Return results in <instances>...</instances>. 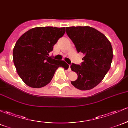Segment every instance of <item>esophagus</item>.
<instances>
[{
  "label": "esophagus",
  "instance_id": "1",
  "mask_svg": "<svg viewBox=\"0 0 128 128\" xmlns=\"http://www.w3.org/2000/svg\"><path fill=\"white\" fill-rule=\"evenodd\" d=\"M68 72H71V68H70V65H69V67H68Z\"/></svg>",
  "mask_w": 128,
  "mask_h": 128
}]
</instances>
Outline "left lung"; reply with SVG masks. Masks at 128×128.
Masks as SVG:
<instances>
[{"mask_svg":"<svg viewBox=\"0 0 128 128\" xmlns=\"http://www.w3.org/2000/svg\"><path fill=\"white\" fill-rule=\"evenodd\" d=\"M66 32L77 52L84 54L81 66H71L72 70L78 75L72 84L81 90L93 89L102 82L111 66V44L104 34L90 26L66 27Z\"/></svg>","mask_w":128,"mask_h":128,"instance_id":"1","label":"left lung"}]
</instances>
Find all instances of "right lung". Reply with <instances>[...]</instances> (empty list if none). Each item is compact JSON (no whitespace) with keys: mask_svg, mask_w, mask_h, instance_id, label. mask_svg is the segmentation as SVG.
<instances>
[{"mask_svg":"<svg viewBox=\"0 0 128 128\" xmlns=\"http://www.w3.org/2000/svg\"><path fill=\"white\" fill-rule=\"evenodd\" d=\"M65 33V27L40 26L28 30L18 39L13 49V61L25 84L43 88L50 83L59 67L68 69L65 61L49 57L53 46Z\"/></svg>","mask_w":128,"mask_h":128,"instance_id":"obj_1","label":"right lung"}]
</instances>
